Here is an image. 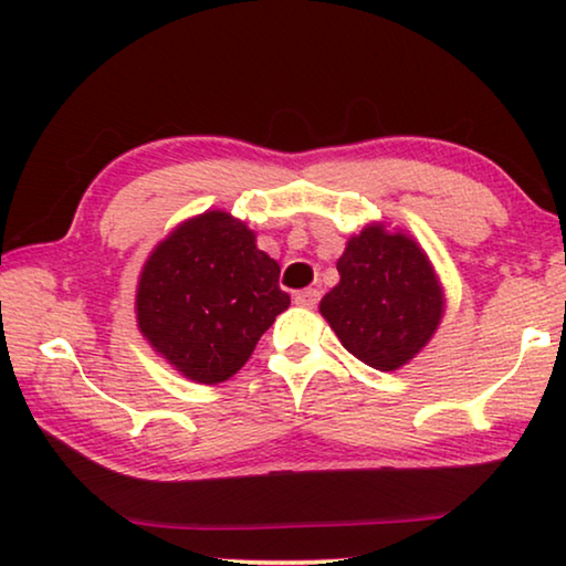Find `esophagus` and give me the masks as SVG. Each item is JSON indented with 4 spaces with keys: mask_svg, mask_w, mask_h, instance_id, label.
<instances>
[{
    "mask_svg": "<svg viewBox=\"0 0 566 566\" xmlns=\"http://www.w3.org/2000/svg\"><path fill=\"white\" fill-rule=\"evenodd\" d=\"M317 300H319V292L317 290H302V292L294 294V305H297V307L312 310V307L317 305Z\"/></svg>",
    "mask_w": 566,
    "mask_h": 566,
    "instance_id": "34e87169",
    "label": "esophagus"
}]
</instances>
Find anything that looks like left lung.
<instances>
[{
    "label": "left lung",
    "mask_w": 566,
    "mask_h": 566,
    "mask_svg": "<svg viewBox=\"0 0 566 566\" xmlns=\"http://www.w3.org/2000/svg\"><path fill=\"white\" fill-rule=\"evenodd\" d=\"M337 274L340 282L319 300V315L366 366L396 370L432 340L444 290L415 235L368 223L345 243Z\"/></svg>",
    "instance_id": "left-lung-1"
}]
</instances>
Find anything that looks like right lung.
I'll return each mask as SVG.
<instances>
[{"mask_svg": "<svg viewBox=\"0 0 566 566\" xmlns=\"http://www.w3.org/2000/svg\"><path fill=\"white\" fill-rule=\"evenodd\" d=\"M286 307L280 264L226 210L175 226L142 266L134 302L145 340L185 378L206 386L239 374Z\"/></svg>", "mask_w": 566, "mask_h": 566, "instance_id": "obj_1", "label": "right lung"}]
</instances>
